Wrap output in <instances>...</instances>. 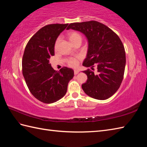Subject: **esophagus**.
<instances>
[{"mask_svg":"<svg viewBox=\"0 0 147 147\" xmlns=\"http://www.w3.org/2000/svg\"><path fill=\"white\" fill-rule=\"evenodd\" d=\"M79 71L78 70H77V69H74V74H75V75H76V74H78L79 73Z\"/></svg>","mask_w":147,"mask_h":147,"instance_id":"obj_1","label":"esophagus"}]
</instances>
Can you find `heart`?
Here are the masks:
<instances>
[{"instance_id":"1","label":"heart","mask_w":147,"mask_h":147,"mask_svg":"<svg viewBox=\"0 0 147 147\" xmlns=\"http://www.w3.org/2000/svg\"><path fill=\"white\" fill-rule=\"evenodd\" d=\"M67 37L69 40L72 42L73 44H74L76 42L81 41L82 42V37L81 36L80 34L76 32H70L67 34ZM59 41H60V38H58L55 42V46H57L59 43ZM79 57H74V58H70L67 60V63L69 65H70L71 67H76L78 64Z\"/></svg>"}]
</instances>
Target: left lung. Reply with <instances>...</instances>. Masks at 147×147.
I'll list each match as a JSON object with an SVG mask.
<instances>
[{"mask_svg":"<svg viewBox=\"0 0 147 147\" xmlns=\"http://www.w3.org/2000/svg\"><path fill=\"white\" fill-rule=\"evenodd\" d=\"M82 33L88 41V51L83 62L85 67H97V74L90 69L83 71L88 79L82 84L87 95L97 100L111 97L119 88L123 79L126 54L123 43L109 28L95 21L74 23L67 30Z\"/></svg>","mask_w":147,"mask_h":147,"instance_id":"obj_1","label":"left lung"}]
</instances>
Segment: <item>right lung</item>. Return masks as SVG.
<instances>
[{"label": "right lung", "mask_w": 147, "mask_h": 147, "mask_svg": "<svg viewBox=\"0 0 147 147\" xmlns=\"http://www.w3.org/2000/svg\"><path fill=\"white\" fill-rule=\"evenodd\" d=\"M68 24H49L39 30L24 50L23 74L31 93L40 102L52 104L65 95L74 76L73 69L63 67L55 71L49 59L54 55L56 40Z\"/></svg>", "instance_id": "obj_1"}]
</instances>
